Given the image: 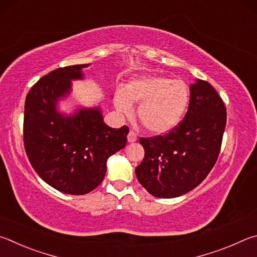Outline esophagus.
<instances>
[{
    "label": "esophagus",
    "mask_w": 257,
    "mask_h": 257,
    "mask_svg": "<svg viewBox=\"0 0 257 257\" xmlns=\"http://www.w3.org/2000/svg\"><path fill=\"white\" fill-rule=\"evenodd\" d=\"M137 139H138V136L136 134V132H133V131H130V132H128V134H127V141H128L130 143L136 142Z\"/></svg>",
    "instance_id": "34e87169"
}]
</instances>
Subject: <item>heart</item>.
Returning <instances> with one entry per match:
<instances>
[{
  "mask_svg": "<svg viewBox=\"0 0 257 257\" xmlns=\"http://www.w3.org/2000/svg\"><path fill=\"white\" fill-rule=\"evenodd\" d=\"M190 100V88L183 80L165 75H142L116 90L114 105L121 115L131 116L133 102H140L138 116L152 133H166L181 119Z\"/></svg>",
  "mask_w": 257,
  "mask_h": 257,
  "instance_id": "heart-1",
  "label": "heart"
}]
</instances>
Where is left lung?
Wrapping results in <instances>:
<instances>
[{
	"mask_svg": "<svg viewBox=\"0 0 257 257\" xmlns=\"http://www.w3.org/2000/svg\"><path fill=\"white\" fill-rule=\"evenodd\" d=\"M185 117L164 136L140 138L145 158L138 181L151 195L181 196L204 181L218 159L226 127V106L209 82L191 84Z\"/></svg>",
	"mask_w": 257,
	"mask_h": 257,
	"instance_id": "obj_1",
	"label": "left lung"
}]
</instances>
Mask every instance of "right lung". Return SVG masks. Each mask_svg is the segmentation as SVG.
Here are the masks:
<instances>
[{"label": "right lung", "mask_w": 257, "mask_h": 257, "mask_svg": "<svg viewBox=\"0 0 257 257\" xmlns=\"http://www.w3.org/2000/svg\"><path fill=\"white\" fill-rule=\"evenodd\" d=\"M89 64L60 67L29 90L25 102L24 145L33 168L62 193L82 195L102 182L107 160L126 146L128 127L111 128L99 108H81L72 116L57 111L58 99L71 91V80L82 79Z\"/></svg>", "instance_id": "1"}]
</instances>
